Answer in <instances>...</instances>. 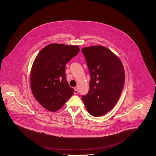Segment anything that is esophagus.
Listing matches in <instances>:
<instances>
[{"label": "esophagus", "instance_id": "obj_1", "mask_svg": "<svg viewBox=\"0 0 156 156\" xmlns=\"http://www.w3.org/2000/svg\"><path fill=\"white\" fill-rule=\"evenodd\" d=\"M75 90H74V94H78V89H76V88H75Z\"/></svg>", "mask_w": 156, "mask_h": 156}]
</instances>
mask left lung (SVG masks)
<instances>
[{
    "label": "left lung",
    "instance_id": "left-lung-1",
    "mask_svg": "<svg viewBox=\"0 0 156 156\" xmlns=\"http://www.w3.org/2000/svg\"><path fill=\"white\" fill-rule=\"evenodd\" d=\"M89 69L88 93L82 99L93 116L104 115L118 101L124 86L125 73L119 57L102 45L82 49Z\"/></svg>",
    "mask_w": 156,
    "mask_h": 156
}]
</instances>
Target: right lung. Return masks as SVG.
Wrapping results in <instances>:
<instances>
[{
	"instance_id": "obj_1",
	"label": "right lung",
	"mask_w": 156,
	"mask_h": 156,
	"mask_svg": "<svg viewBox=\"0 0 156 156\" xmlns=\"http://www.w3.org/2000/svg\"><path fill=\"white\" fill-rule=\"evenodd\" d=\"M78 45L51 43L38 54L30 71V87L37 102L48 111L61 109L71 97L74 89L66 77L67 62L76 56Z\"/></svg>"
}]
</instances>
